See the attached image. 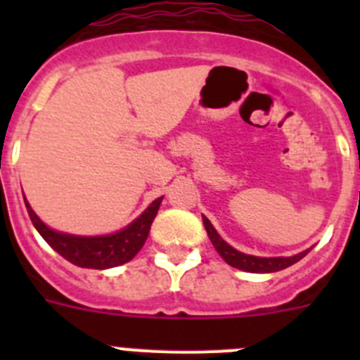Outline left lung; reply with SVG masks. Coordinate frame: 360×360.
<instances>
[{
    "mask_svg": "<svg viewBox=\"0 0 360 360\" xmlns=\"http://www.w3.org/2000/svg\"><path fill=\"white\" fill-rule=\"evenodd\" d=\"M203 225H205V231H207L209 238H211L214 249L218 250V254L224 257L225 262L229 263L234 269L245 270V272H278V270L287 269V266L297 263L301 257L307 256L310 252V249L304 250L301 254H295L292 257H257V256H249V254H243L240 250L232 249L231 245L225 243L221 240L216 229L212 227V224L209 221L205 216H203Z\"/></svg>",
    "mask_w": 360,
    "mask_h": 360,
    "instance_id": "8db88e82",
    "label": "left lung"
}]
</instances>
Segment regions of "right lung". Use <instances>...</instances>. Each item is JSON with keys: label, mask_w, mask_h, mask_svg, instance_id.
Instances as JSON below:
<instances>
[{"label": "right lung", "mask_w": 360, "mask_h": 360, "mask_svg": "<svg viewBox=\"0 0 360 360\" xmlns=\"http://www.w3.org/2000/svg\"><path fill=\"white\" fill-rule=\"evenodd\" d=\"M162 198H157L155 202L142 212L131 225L124 229V231L110 234V236H72V234H63V232L52 231L50 227L37 218V214L32 211V207L25 200L28 216H30L32 224L37 229L44 241L61 254L65 259H68L73 265L82 266V269H111V266L124 265L129 259L136 256V252L142 249L146 243L151 229L153 219L157 216L158 207H160Z\"/></svg>", "instance_id": "obj_1"}]
</instances>
